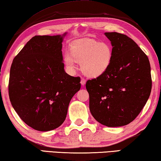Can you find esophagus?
<instances>
[{
	"label": "esophagus",
	"mask_w": 161,
	"mask_h": 161,
	"mask_svg": "<svg viewBox=\"0 0 161 161\" xmlns=\"http://www.w3.org/2000/svg\"><path fill=\"white\" fill-rule=\"evenodd\" d=\"M85 83H86V80H85V79H83V78L81 79V85L84 86L85 85Z\"/></svg>",
	"instance_id": "esophagus-1"
}]
</instances>
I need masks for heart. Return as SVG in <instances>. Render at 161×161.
<instances>
[{
  "instance_id": "heart-1",
  "label": "heart",
  "mask_w": 161,
  "mask_h": 161,
  "mask_svg": "<svg viewBox=\"0 0 161 161\" xmlns=\"http://www.w3.org/2000/svg\"><path fill=\"white\" fill-rule=\"evenodd\" d=\"M112 58L113 49L109 43L81 40L70 45L69 53L64 56V63L71 72L76 69V63L81 64V70L85 76L97 78L106 72Z\"/></svg>"
}]
</instances>
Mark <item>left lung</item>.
Segmentation results:
<instances>
[{"label":"left lung","instance_id":"left-lung-1","mask_svg":"<svg viewBox=\"0 0 161 161\" xmlns=\"http://www.w3.org/2000/svg\"><path fill=\"white\" fill-rule=\"evenodd\" d=\"M105 35L111 42L113 58L106 72L86 83L90 111L103 125L125 126L140 114L150 97V61L128 36L118 32Z\"/></svg>","mask_w":161,"mask_h":161}]
</instances>
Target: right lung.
Wrapping results in <instances>:
<instances>
[{"label":"right lung","instance_id":"right-lung-1","mask_svg":"<svg viewBox=\"0 0 161 161\" xmlns=\"http://www.w3.org/2000/svg\"><path fill=\"white\" fill-rule=\"evenodd\" d=\"M65 35L35 36L12 62L10 101L21 119L35 130L61 126L71 98L80 90V77L64 71L61 49Z\"/></svg>","mask_w":161,"mask_h":161}]
</instances>
